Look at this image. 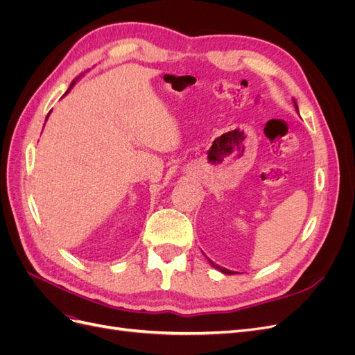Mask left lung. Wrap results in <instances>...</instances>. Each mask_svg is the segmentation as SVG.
Segmentation results:
<instances>
[{
	"instance_id": "obj_1",
	"label": "left lung",
	"mask_w": 355,
	"mask_h": 355,
	"mask_svg": "<svg viewBox=\"0 0 355 355\" xmlns=\"http://www.w3.org/2000/svg\"><path fill=\"white\" fill-rule=\"evenodd\" d=\"M293 103H295V108H296V111L299 112V110H297V105H296V102H295V101H293ZM209 262L211 263V266H213V268H216V270H218V271H220L222 274H228V275H231V274H232V271L227 270V268H223V266H219V265H216V263H214V262H211L210 259H209Z\"/></svg>"
}]
</instances>
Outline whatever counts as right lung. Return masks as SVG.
Instances as JSON below:
<instances>
[{"instance_id":"obj_1","label":"right lung","mask_w":355,"mask_h":355,"mask_svg":"<svg viewBox=\"0 0 355 355\" xmlns=\"http://www.w3.org/2000/svg\"><path fill=\"white\" fill-rule=\"evenodd\" d=\"M73 84H75V80H73V81H72V83H71V85H69V89H68V90H67V93H68V92H69V90H71V89H72V87H73ZM67 93H65V94H67ZM47 116H49V115H47Z\"/></svg>"}]
</instances>
